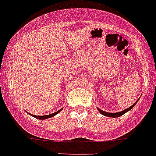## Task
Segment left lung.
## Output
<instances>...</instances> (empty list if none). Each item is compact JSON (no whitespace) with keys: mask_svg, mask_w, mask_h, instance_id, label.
Returning a JSON list of instances; mask_svg holds the SVG:
<instances>
[{"mask_svg":"<svg viewBox=\"0 0 156 156\" xmlns=\"http://www.w3.org/2000/svg\"><path fill=\"white\" fill-rule=\"evenodd\" d=\"M136 101V102H137ZM136 102L134 104H133L132 106H130L129 108H128L127 109H126V110L122 111V112H118V113H108V112H104V111H102L101 109H100V108H98V111L100 112V113L102 114L103 115H105V116H108V117H113V118H117V117H119V116L122 115H124V114L126 113V112H127L128 111L131 110L133 107H134L135 104H136Z\"/></svg>","mask_w":156,"mask_h":156,"instance_id":"obj_1","label":"left lung"}]
</instances>
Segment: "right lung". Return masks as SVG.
<instances>
[{
    "instance_id": "right-lung-1",
    "label": "right lung",
    "mask_w": 156,
    "mask_h": 156,
    "mask_svg": "<svg viewBox=\"0 0 156 156\" xmlns=\"http://www.w3.org/2000/svg\"><path fill=\"white\" fill-rule=\"evenodd\" d=\"M61 110L58 111V112H55V113H52V114H50V115H43V116H37V115H33L34 117L36 118V119H48V118H51V117H53L54 115H57L58 113H59V112H60Z\"/></svg>"
}]
</instances>
